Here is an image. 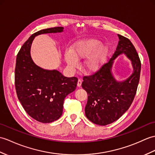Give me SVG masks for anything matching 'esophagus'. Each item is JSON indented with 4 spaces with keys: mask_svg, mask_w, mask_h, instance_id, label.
<instances>
[{
    "mask_svg": "<svg viewBox=\"0 0 155 155\" xmlns=\"http://www.w3.org/2000/svg\"><path fill=\"white\" fill-rule=\"evenodd\" d=\"M81 84H82V80L81 79H78V82H77V86H78V87H80V86H81Z\"/></svg>",
    "mask_w": 155,
    "mask_h": 155,
    "instance_id": "1",
    "label": "esophagus"
}]
</instances>
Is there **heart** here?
I'll list each match as a JSON object with an SVG mask.
<instances>
[{
  "label": "heart",
  "mask_w": 155,
  "mask_h": 155,
  "mask_svg": "<svg viewBox=\"0 0 155 155\" xmlns=\"http://www.w3.org/2000/svg\"><path fill=\"white\" fill-rule=\"evenodd\" d=\"M108 48L102 45L98 39H88L76 43L71 51L64 53V59L68 65L71 68L77 67V60L87 58L84 63L86 70L90 73L98 71L105 61Z\"/></svg>",
  "instance_id": "obj_1"
}]
</instances>
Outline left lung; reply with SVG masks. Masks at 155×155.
<instances>
[{"label":"left lung","instance_id":"left-lung-1","mask_svg":"<svg viewBox=\"0 0 155 155\" xmlns=\"http://www.w3.org/2000/svg\"><path fill=\"white\" fill-rule=\"evenodd\" d=\"M116 51L108 62L92 74L83 77L82 87L88 94L85 114L92 123L106 125L117 120L134 101L139 82L141 63L131 41L118 34ZM121 53L127 54L132 62L134 73L126 81L117 82L110 70L113 60Z\"/></svg>","mask_w":155,"mask_h":155}]
</instances>
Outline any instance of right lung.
<instances>
[{"instance_id":"right-lung-1","label":"right lung","mask_w":155,"mask_h":155,"mask_svg":"<svg viewBox=\"0 0 155 155\" xmlns=\"http://www.w3.org/2000/svg\"><path fill=\"white\" fill-rule=\"evenodd\" d=\"M63 29L55 27L35 32L17 54L14 82L18 98L29 116L41 123H51L61 116L64 100L76 89L78 78L37 66L31 58V45L38 35L61 32Z\"/></svg>"}]
</instances>
